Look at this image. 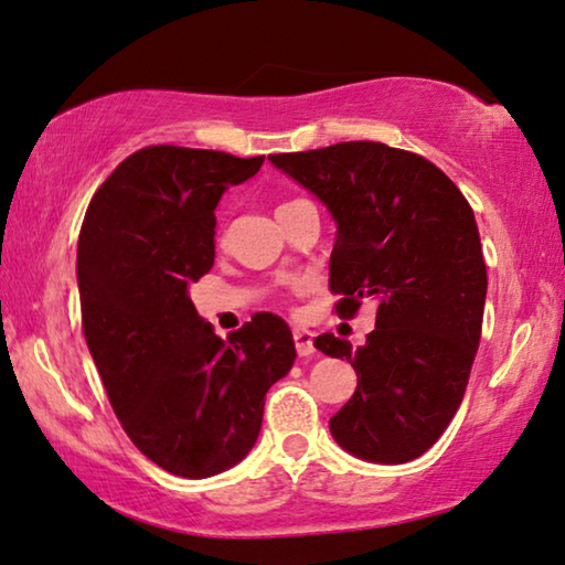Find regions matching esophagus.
<instances>
[{"label": "esophagus", "instance_id": "1", "mask_svg": "<svg viewBox=\"0 0 565 565\" xmlns=\"http://www.w3.org/2000/svg\"><path fill=\"white\" fill-rule=\"evenodd\" d=\"M294 344H297V352L301 358L315 355V334L309 330H294Z\"/></svg>", "mask_w": 565, "mask_h": 565}]
</instances>
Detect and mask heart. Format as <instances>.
<instances>
[{
  "instance_id": "heart-1",
  "label": "heart",
  "mask_w": 565,
  "mask_h": 565,
  "mask_svg": "<svg viewBox=\"0 0 565 565\" xmlns=\"http://www.w3.org/2000/svg\"><path fill=\"white\" fill-rule=\"evenodd\" d=\"M284 205H289V202H284Z\"/></svg>"
}]
</instances>
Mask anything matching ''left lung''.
<instances>
[{
	"instance_id": "left-lung-1",
	"label": "left lung",
	"mask_w": 565,
	"mask_h": 565,
	"mask_svg": "<svg viewBox=\"0 0 565 565\" xmlns=\"http://www.w3.org/2000/svg\"><path fill=\"white\" fill-rule=\"evenodd\" d=\"M268 159L330 210L337 315H355L363 299L377 307L358 350L332 332L315 340L358 373L330 418L334 441L373 465H406L457 414L479 348L487 266L475 213L439 167L381 141Z\"/></svg>"
}]
</instances>
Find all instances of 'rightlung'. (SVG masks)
<instances>
[{"label": "right lung", "instance_id": "add662e5", "mask_svg": "<svg viewBox=\"0 0 565 565\" xmlns=\"http://www.w3.org/2000/svg\"><path fill=\"white\" fill-rule=\"evenodd\" d=\"M264 157L147 147L90 200L78 238L83 334L134 446L177 477L231 469L256 444L268 388L289 373V324L258 311L221 340L190 299L213 268L215 207Z\"/></svg>", "mask_w": 565, "mask_h": 565}]
</instances>
